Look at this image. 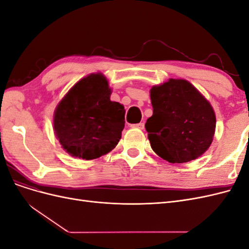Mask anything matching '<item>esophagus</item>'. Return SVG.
I'll return each instance as SVG.
<instances>
[{"mask_svg":"<svg viewBox=\"0 0 249 249\" xmlns=\"http://www.w3.org/2000/svg\"><path fill=\"white\" fill-rule=\"evenodd\" d=\"M132 127H136V129H140L142 130L143 127H144V124L140 123V124H132Z\"/></svg>","mask_w":249,"mask_h":249,"instance_id":"esophagus-1","label":"esophagus"}]
</instances>
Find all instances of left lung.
<instances>
[{"instance_id":"obj_1","label":"left lung","mask_w":249,"mask_h":249,"mask_svg":"<svg viewBox=\"0 0 249 249\" xmlns=\"http://www.w3.org/2000/svg\"><path fill=\"white\" fill-rule=\"evenodd\" d=\"M153 115L145 124L154 152L170 163L197 159L213 141L216 116L191 83L170 79L150 89Z\"/></svg>"}]
</instances>
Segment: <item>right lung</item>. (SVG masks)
<instances>
[{
  "label": "right lung",
  "instance_id": "1",
  "mask_svg": "<svg viewBox=\"0 0 249 249\" xmlns=\"http://www.w3.org/2000/svg\"><path fill=\"white\" fill-rule=\"evenodd\" d=\"M110 95L106 77L91 73L76 83L58 104L53 122L55 135L72 157L92 160L117 145L125 110Z\"/></svg>",
  "mask_w": 249,
  "mask_h": 249
}]
</instances>
